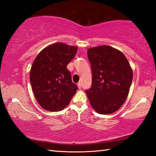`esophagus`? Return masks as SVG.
Wrapping results in <instances>:
<instances>
[{
  "label": "esophagus",
  "instance_id": "34e87169",
  "mask_svg": "<svg viewBox=\"0 0 156 156\" xmlns=\"http://www.w3.org/2000/svg\"><path fill=\"white\" fill-rule=\"evenodd\" d=\"M78 87L79 89H81V87H82V84H81L80 83H78Z\"/></svg>",
  "mask_w": 156,
  "mask_h": 156
}]
</instances>
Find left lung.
<instances>
[{"label": "left lung", "mask_w": 156, "mask_h": 156, "mask_svg": "<svg viewBox=\"0 0 156 156\" xmlns=\"http://www.w3.org/2000/svg\"><path fill=\"white\" fill-rule=\"evenodd\" d=\"M92 72L91 87L86 89L92 107L100 114L116 112L127 98L133 72L119 50L107 45L87 50Z\"/></svg>", "instance_id": "1"}]
</instances>
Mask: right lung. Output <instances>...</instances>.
<instances>
[{
    "instance_id": "obj_1",
    "label": "right lung",
    "mask_w": 156,
    "mask_h": 156,
    "mask_svg": "<svg viewBox=\"0 0 156 156\" xmlns=\"http://www.w3.org/2000/svg\"><path fill=\"white\" fill-rule=\"evenodd\" d=\"M77 51L76 47L54 43L42 50L34 60L30 80L36 100L43 109H63L78 90L67 68Z\"/></svg>"
}]
</instances>
